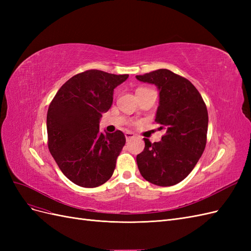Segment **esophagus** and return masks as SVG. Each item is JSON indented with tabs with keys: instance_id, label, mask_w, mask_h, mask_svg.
<instances>
[{
	"instance_id": "34e87169",
	"label": "esophagus",
	"mask_w": 251,
	"mask_h": 251,
	"mask_svg": "<svg viewBox=\"0 0 251 251\" xmlns=\"http://www.w3.org/2000/svg\"><path fill=\"white\" fill-rule=\"evenodd\" d=\"M125 136H126V140H131V139H133L135 137V134L132 133V132H126Z\"/></svg>"
}]
</instances>
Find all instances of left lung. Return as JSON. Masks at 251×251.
<instances>
[{"label":"left lung","instance_id":"8db88e82","mask_svg":"<svg viewBox=\"0 0 251 251\" xmlns=\"http://www.w3.org/2000/svg\"><path fill=\"white\" fill-rule=\"evenodd\" d=\"M159 90L155 121L164 130L161 141L144 139L136 161L141 176L158 186H172L185 179L202 156L208 126V113L201 94L188 79L168 69L136 75Z\"/></svg>","mask_w":251,"mask_h":251}]
</instances>
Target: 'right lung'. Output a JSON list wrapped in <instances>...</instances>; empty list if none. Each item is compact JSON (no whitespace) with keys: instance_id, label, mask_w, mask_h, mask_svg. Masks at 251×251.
I'll return each mask as SVG.
<instances>
[{"instance_id":"right-lung-1","label":"right lung","mask_w":251,"mask_h":251,"mask_svg":"<svg viewBox=\"0 0 251 251\" xmlns=\"http://www.w3.org/2000/svg\"><path fill=\"white\" fill-rule=\"evenodd\" d=\"M127 77L100 70L78 73L60 87L49 105V151L76 185L96 187L112 177L126 137L121 131L101 133L100 120L111 108L114 89Z\"/></svg>"}]
</instances>
